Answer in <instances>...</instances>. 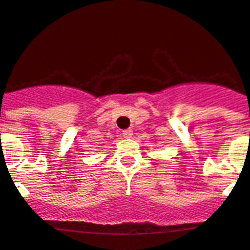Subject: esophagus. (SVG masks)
Wrapping results in <instances>:
<instances>
[{"instance_id": "1", "label": "esophagus", "mask_w": 250, "mask_h": 250, "mask_svg": "<svg viewBox=\"0 0 250 250\" xmlns=\"http://www.w3.org/2000/svg\"><path fill=\"white\" fill-rule=\"evenodd\" d=\"M123 138H130L133 135V130L132 129H125L122 132Z\"/></svg>"}]
</instances>
